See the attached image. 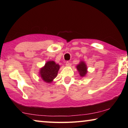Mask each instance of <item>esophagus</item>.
<instances>
[{
  "label": "esophagus",
  "mask_w": 128,
  "mask_h": 128,
  "mask_svg": "<svg viewBox=\"0 0 128 128\" xmlns=\"http://www.w3.org/2000/svg\"><path fill=\"white\" fill-rule=\"evenodd\" d=\"M66 66H70V65H71L70 62H68V61L66 62Z\"/></svg>",
  "instance_id": "obj_1"
}]
</instances>
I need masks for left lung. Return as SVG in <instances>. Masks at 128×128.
Returning <instances> with one entry per match:
<instances>
[{"instance_id": "8db88e82", "label": "left lung", "mask_w": 128, "mask_h": 128, "mask_svg": "<svg viewBox=\"0 0 128 128\" xmlns=\"http://www.w3.org/2000/svg\"><path fill=\"white\" fill-rule=\"evenodd\" d=\"M76 68L81 77H85L87 74L88 68L84 62H80V63L76 66Z\"/></svg>"}]
</instances>
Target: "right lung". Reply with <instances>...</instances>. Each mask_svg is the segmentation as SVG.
Listing matches in <instances>:
<instances>
[{"mask_svg": "<svg viewBox=\"0 0 128 128\" xmlns=\"http://www.w3.org/2000/svg\"><path fill=\"white\" fill-rule=\"evenodd\" d=\"M60 66L54 61H48L40 70V76L43 81L47 83H51L58 75Z\"/></svg>", "mask_w": 128, "mask_h": 128, "instance_id": "right-lung-1", "label": "right lung"}]
</instances>
